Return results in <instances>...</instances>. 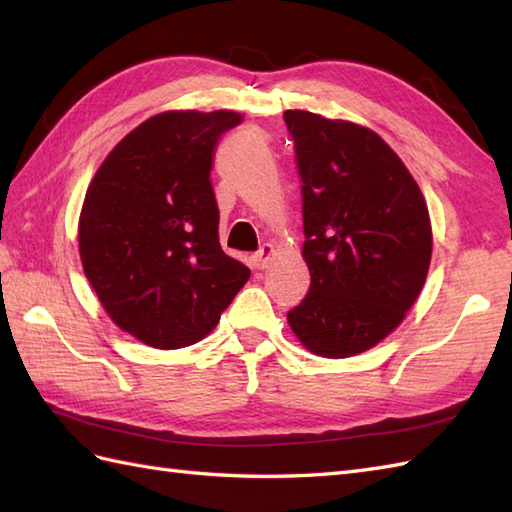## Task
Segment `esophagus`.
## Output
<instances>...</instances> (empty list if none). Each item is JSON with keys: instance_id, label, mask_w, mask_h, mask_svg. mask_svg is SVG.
<instances>
[{"instance_id": "34e87169", "label": "esophagus", "mask_w": 512, "mask_h": 512, "mask_svg": "<svg viewBox=\"0 0 512 512\" xmlns=\"http://www.w3.org/2000/svg\"><path fill=\"white\" fill-rule=\"evenodd\" d=\"M273 246L270 244H264L262 248L257 250V253L253 255V264H255V268H266L268 264H270V259H273Z\"/></svg>"}]
</instances>
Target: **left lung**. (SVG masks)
Segmentation results:
<instances>
[{"instance_id": "8db88e82", "label": "left lung", "mask_w": 512, "mask_h": 512, "mask_svg": "<svg viewBox=\"0 0 512 512\" xmlns=\"http://www.w3.org/2000/svg\"><path fill=\"white\" fill-rule=\"evenodd\" d=\"M310 290L288 323L312 354L347 358L394 332L431 262L420 187L383 138L350 121L288 110Z\"/></svg>"}]
</instances>
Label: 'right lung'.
I'll return each instance as SVG.
<instances>
[{
  "label": "right lung",
  "mask_w": 512,
  "mask_h": 512,
  "mask_svg": "<svg viewBox=\"0 0 512 512\" xmlns=\"http://www.w3.org/2000/svg\"><path fill=\"white\" fill-rule=\"evenodd\" d=\"M237 112H162L118 143L79 220L85 277L118 328L158 350L209 334L250 277L220 246L211 187L220 136Z\"/></svg>",
  "instance_id": "right-lung-1"
}]
</instances>
